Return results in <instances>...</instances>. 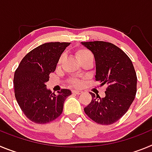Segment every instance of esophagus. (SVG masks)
I'll return each mask as SVG.
<instances>
[{"label":"esophagus","mask_w":152,"mask_h":152,"mask_svg":"<svg viewBox=\"0 0 152 152\" xmlns=\"http://www.w3.org/2000/svg\"><path fill=\"white\" fill-rule=\"evenodd\" d=\"M83 91H77V90H73L72 91V93L73 94H82Z\"/></svg>","instance_id":"1"}]
</instances>
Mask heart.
<instances>
[{
	"mask_svg": "<svg viewBox=\"0 0 152 152\" xmlns=\"http://www.w3.org/2000/svg\"><path fill=\"white\" fill-rule=\"evenodd\" d=\"M92 56V54H91V52L88 51V49H79V50H77V52H76V56H77V59L80 61H82L83 59H84V58L89 57V56ZM63 58H64V56L62 55V56L60 57L59 61H58V64H60V63L61 62ZM70 84H72V86H74V87L79 88V87H80L81 84H82V81H81V80H80V79L78 78H72L70 80Z\"/></svg>",
	"mask_w": 152,
	"mask_h": 152,
	"instance_id": "b5f03b06",
	"label": "heart"
}]
</instances>
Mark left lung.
<instances>
[{
	"label": "left lung",
	"instance_id": "8db88e82",
	"mask_svg": "<svg viewBox=\"0 0 152 152\" xmlns=\"http://www.w3.org/2000/svg\"><path fill=\"white\" fill-rule=\"evenodd\" d=\"M94 56L95 80L107 84L106 96L91 93L92 100L84 108L92 120L101 125H110L127 112L136 94L137 77L132 62L119 47L103 41L81 42Z\"/></svg>",
	"mask_w": 152,
	"mask_h": 152
}]
</instances>
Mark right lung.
<instances>
[{
	"label": "right lung",
	"mask_w": 152,
	"mask_h": 152,
	"mask_svg": "<svg viewBox=\"0 0 152 152\" xmlns=\"http://www.w3.org/2000/svg\"><path fill=\"white\" fill-rule=\"evenodd\" d=\"M69 45L57 42L36 47L23 58L14 73L16 100L25 116L35 123L45 124L57 119L62 113L64 100L72 94L68 89L55 94L45 84Z\"/></svg>",
	"instance_id": "1"
}]
</instances>
